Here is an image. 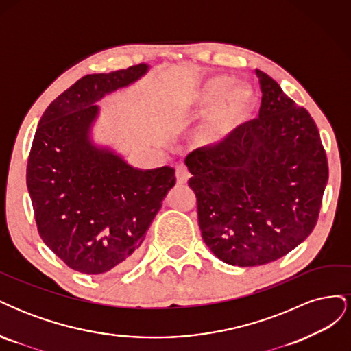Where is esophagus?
<instances>
[{
    "label": "esophagus",
    "mask_w": 351,
    "mask_h": 351,
    "mask_svg": "<svg viewBox=\"0 0 351 351\" xmlns=\"http://www.w3.org/2000/svg\"><path fill=\"white\" fill-rule=\"evenodd\" d=\"M176 177H177V183L178 184H186L187 183L190 174H189L187 168L183 164H180V165L176 167Z\"/></svg>",
    "instance_id": "34e87169"
}]
</instances>
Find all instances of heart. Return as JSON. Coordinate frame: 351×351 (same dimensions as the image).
<instances>
[{
    "mask_svg": "<svg viewBox=\"0 0 351 351\" xmlns=\"http://www.w3.org/2000/svg\"><path fill=\"white\" fill-rule=\"evenodd\" d=\"M187 117L210 114L196 133L197 145L206 149L224 146L256 108V95L230 77H212L182 95Z\"/></svg>",
    "mask_w": 351,
    "mask_h": 351,
    "instance_id": "obj_1",
    "label": "heart"
}]
</instances>
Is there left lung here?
<instances>
[{
	"mask_svg": "<svg viewBox=\"0 0 351 351\" xmlns=\"http://www.w3.org/2000/svg\"><path fill=\"white\" fill-rule=\"evenodd\" d=\"M259 119L241 124L218 149L184 162L206 246L218 259L258 267L282 258L311 234L328 182L319 132L303 107L256 70Z\"/></svg>",
	"mask_w": 351,
	"mask_h": 351,
	"instance_id": "1",
	"label": "left lung"
}]
</instances>
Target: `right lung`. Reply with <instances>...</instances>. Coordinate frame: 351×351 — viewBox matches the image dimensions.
<instances>
[{"instance_id":"right-lung-1","label":"right lung","mask_w":351,"mask_h":351,"mask_svg":"<svg viewBox=\"0 0 351 351\" xmlns=\"http://www.w3.org/2000/svg\"><path fill=\"white\" fill-rule=\"evenodd\" d=\"M149 64L88 74L49 104L40 117L26 183L40 239L67 267L99 275L137 259L176 169H141L93 141L97 105L130 86Z\"/></svg>"}]
</instances>
